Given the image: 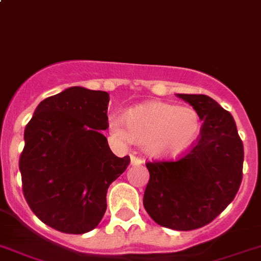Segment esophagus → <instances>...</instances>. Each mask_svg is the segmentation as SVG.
<instances>
[{
  "mask_svg": "<svg viewBox=\"0 0 261 261\" xmlns=\"http://www.w3.org/2000/svg\"><path fill=\"white\" fill-rule=\"evenodd\" d=\"M142 163H143V159H142V158L131 155V164H133V166H137V164H142Z\"/></svg>",
  "mask_w": 261,
  "mask_h": 261,
  "instance_id": "1",
  "label": "esophagus"
}]
</instances>
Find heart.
<instances>
[{
    "label": "heart",
    "mask_w": 261,
    "mask_h": 261,
    "mask_svg": "<svg viewBox=\"0 0 261 261\" xmlns=\"http://www.w3.org/2000/svg\"><path fill=\"white\" fill-rule=\"evenodd\" d=\"M123 120L111 118L110 130L122 141H131L152 156L168 158L187 150L199 137L200 118L191 107L148 102L131 110Z\"/></svg>",
    "instance_id": "1"
}]
</instances>
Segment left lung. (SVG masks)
<instances>
[{
	"label": "left lung",
	"mask_w": 261,
	"mask_h": 261,
	"mask_svg": "<svg viewBox=\"0 0 261 261\" xmlns=\"http://www.w3.org/2000/svg\"><path fill=\"white\" fill-rule=\"evenodd\" d=\"M203 120L178 161L147 162L143 205L155 223L191 231L211 223L233 200L243 179L244 148L231 114L203 94H178Z\"/></svg>",
	"instance_id": "obj_1"
}]
</instances>
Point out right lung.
Masks as SVG:
<instances>
[{
  "label": "right lung",
  "instance_id": "add662e5",
  "mask_svg": "<svg viewBox=\"0 0 261 261\" xmlns=\"http://www.w3.org/2000/svg\"><path fill=\"white\" fill-rule=\"evenodd\" d=\"M106 91L69 87L43 99L26 124L19 156L22 191L41 222L65 233L99 224L109 186L130 156L118 158L100 130L109 128Z\"/></svg>",
  "mask_w": 261,
  "mask_h": 261
}]
</instances>
